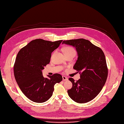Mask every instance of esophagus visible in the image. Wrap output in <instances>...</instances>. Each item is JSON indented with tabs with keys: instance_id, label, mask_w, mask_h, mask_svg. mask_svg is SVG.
<instances>
[{
	"instance_id": "esophagus-1",
	"label": "esophagus",
	"mask_w": 124,
	"mask_h": 124,
	"mask_svg": "<svg viewBox=\"0 0 124 124\" xmlns=\"http://www.w3.org/2000/svg\"><path fill=\"white\" fill-rule=\"evenodd\" d=\"M62 80H63V81H67L68 78L64 76H62Z\"/></svg>"
}]
</instances>
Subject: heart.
<instances>
[{
	"label": "heart",
	"instance_id": "obj_1",
	"mask_svg": "<svg viewBox=\"0 0 124 124\" xmlns=\"http://www.w3.org/2000/svg\"><path fill=\"white\" fill-rule=\"evenodd\" d=\"M64 52L65 55H68L70 54H75L76 52L75 49L71 47H66L64 49Z\"/></svg>",
	"mask_w": 124,
	"mask_h": 124
}]
</instances>
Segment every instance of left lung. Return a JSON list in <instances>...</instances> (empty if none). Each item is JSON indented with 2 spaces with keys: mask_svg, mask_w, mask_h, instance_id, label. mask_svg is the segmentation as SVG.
<instances>
[{
  "mask_svg": "<svg viewBox=\"0 0 124 124\" xmlns=\"http://www.w3.org/2000/svg\"><path fill=\"white\" fill-rule=\"evenodd\" d=\"M62 44L76 48L78 59L73 68L80 74L77 82L69 79L72 87L67 90L68 95L78 103L89 102L100 92L107 81L108 70L105 54L100 48L84 39L64 40Z\"/></svg>",
  "mask_w": 124,
  "mask_h": 124,
  "instance_id": "8db88e82",
  "label": "left lung"
}]
</instances>
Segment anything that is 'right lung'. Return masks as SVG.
I'll return each mask as SVG.
<instances>
[{"label": "right lung", "instance_id": "right-lung-1", "mask_svg": "<svg viewBox=\"0 0 124 124\" xmlns=\"http://www.w3.org/2000/svg\"><path fill=\"white\" fill-rule=\"evenodd\" d=\"M62 41L34 39L21 48L16 56L14 66L15 79L23 93L34 102L47 101L53 94L54 85L62 80L59 74L48 75L47 78L42 72L50 62L51 53Z\"/></svg>", "mask_w": 124, "mask_h": 124}]
</instances>
